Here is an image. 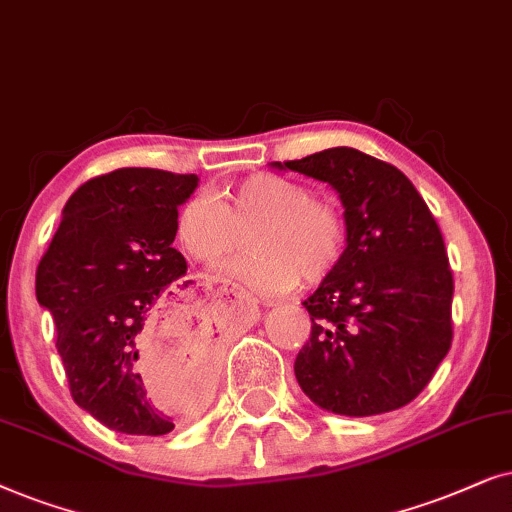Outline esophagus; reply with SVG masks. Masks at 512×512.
<instances>
[{
    "mask_svg": "<svg viewBox=\"0 0 512 512\" xmlns=\"http://www.w3.org/2000/svg\"><path fill=\"white\" fill-rule=\"evenodd\" d=\"M222 292H227V295H231L234 299H238V302H245V304H248V309L252 311V316H260V313H257V304H255V302H250V299H245L243 290H238L236 285H224Z\"/></svg>",
    "mask_w": 512,
    "mask_h": 512,
    "instance_id": "34e87169",
    "label": "esophagus"
}]
</instances>
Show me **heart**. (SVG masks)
<instances>
[{
  "label": "heart",
  "instance_id": "obj_1",
  "mask_svg": "<svg viewBox=\"0 0 512 512\" xmlns=\"http://www.w3.org/2000/svg\"><path fill=\"white\" fill-rule=\"evenodd\" d=\"M255 255L231 262L222 274L262 295H285L299 281L318 283L344 255L346 220L337 203L311 196L283 175L255 173L213 196H194L180 208L175 238L201 264H220L248 234Z\"/></svg>",
  "mask_w": 512,
  "mask_h": 512
}]
</instances>
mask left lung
Wrapping results in <instances>:
<instances>
[{"label":"left lung","instance_id":"8db88e82","mask_svg":"<svg viewBox=\"0 0 512 512\" xmlns=\"http://www.w3.org/2000/svg\"><path fill=\"white\" fill-rule=\"evenodd\" d=\"M327 182L346 220L342 260L304 299L295 377L318 407L372 417L412 403L452 346L454 278L440 227L405 173L353 147L274 161Z\"/></svg>","mask_w":512,"mask_h":512}]
</instances>
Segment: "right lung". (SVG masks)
<instances>
[{
	"label": "right lung",
	"instance_id": "add662e5",
	"mask_svg": "<svg viewBox=\"0 0 512 512\" xmlns=\"http://www.w3.org/2000/svg\"><path fill=\"white\" fill-rule=\"evenodd\" d=\"M196 187V175L156 168L93 177L37 267L74 403L117 433L166 435L206 403L215 325L189 302L173 248L177 208ZM159 366L174 379L168 394L151 386Z\"/></svg>",
	"mask_w": 512,
	"mask_h": 512
}]
</instances>
